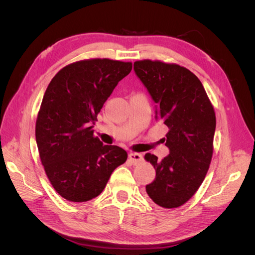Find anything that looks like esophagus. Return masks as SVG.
I'll use <instances>...</instances> for the list:
<instances>
[{"label": "esophagus", "instance_id": "obj_1", "mask_svg": "<svg viewBox=\"0 0 255 255\" xmlns=\"http://www.w3.org/2000/svg\"><path fill=\"white\" fill-rule=\"evenodd\" d=\"M128 158L133 165H138L142 160V155L139 153H129Z\"/></svg>", "mask_w": 255, "mask_h": 255}]
</instances>
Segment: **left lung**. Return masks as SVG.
<instances>
[{"label": "left lung", "instance_id": "8db88e82", "mask_svg": "<svg viewBox=\"0 0 255 255\" xmlns=\"http://www.w3.org/2000/svg\"><path fill=\"white\" fill-rule=\"evenodd\" d=\"M134 70L156 103L155 119L169 128L163 139L169 155L161 160L151 153L144 155L156 171L145 191L158 206L176 208L196 194L210 168L214 107L202 83L185 67L143 59L135 61Z\"/></svg>", "mask_w": 255, "mask_h": 255}]
</instances>
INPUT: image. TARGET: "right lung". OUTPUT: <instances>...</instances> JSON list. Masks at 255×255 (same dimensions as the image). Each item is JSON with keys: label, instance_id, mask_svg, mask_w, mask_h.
I'll use <instances>...</instances> for the list:
<instances>
[{"label": "right lung", "instance_id": "add662e5", "mask_svg": "<svg viewBox=\"0 0 255 255\" xmlns=\"http://www.w3.org/2000/svg\"><path fill=\"white\" fill-rule=\"evenodd\" d=\"M132 63L91 58L67 65L44 92L36 120V141L41 164L53 188L70 202H86L105 188L128 153L103 145L94 125L117 84Z\"/></svg>", "mask_w": 255, "mask_h": 255}]
</instances>
